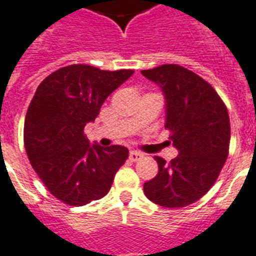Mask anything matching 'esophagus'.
<instances>
[{
    "instance_id": "34e87169",
    "label": "esophagus",
    "mask_w": 256,
    "mask_h": 256,
    "mask_svg": "<svg viewBox=\"0 0 256 256\" xmlns=\"http://www.w3.org/2000/svg\"><path fill=\"white\" fill-rule=\"evenodd\" d=\"M128 157H130L132 161H138V160H141L144 156H142V153H140V152L132 150V152H130V154H128Z\"/></svg>"
}]
</instances>
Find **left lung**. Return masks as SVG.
<instances>
[{
	"mask_svg": "<svg viewBox=\"0 0 256 256\" xmlns=\"http://www.w3.org/2000/svg\"><path fill=\"white\" fill-rule=\"evenodd\" d=\"M166 99L169 140L178 150L170 162L154 157L158 173L144 185L150 202L182 208L206 194L223 169L230 149L231 126L227 107L212 86L178 64L144 70Z\"/></svg>",
	"mask_w": 256,
	"mask_h": 256,
	"instance_id": "8db88e82",
	"label": "left lung"
}]
</instances>
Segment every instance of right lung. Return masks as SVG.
<instances>
[{
	"instance_id": "add662e5",
	"label": "right lung",
	"mask_w": 256,
	"mask_h": 256,
	"mask_svg": "<svg viewBox=\"0 0 256 256\" xmlns=\"http://www.w3.org/2000/svg\"><path fill=\"white\" fill-rule=\"evenodd\" d=\"M134 74L72 64L52 72L37 87L24 124L30 165L54 198L72 206L106 196L128 148L90 145L84 126L107 96Z\"/></svg>"
}]
</instances>
